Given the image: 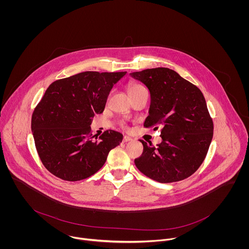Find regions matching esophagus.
Listing matches in <instances>:
<instances>
[{
	"mask_svg": "<svg viewBox=\"0 0 249 249\" xmlns=\"http://www.w3.org/2000/svg\"><path fill=\"white\" fill-rule=\"evenodd\" d=\"M129 141H132V139L129 137V136H124V139H123V142H129Z\"/></svg>",
	"mask_w": 249,
	"mask_h": 249,
	"instance_id": "1",
	"label": "esophagus"
}]
</instances>
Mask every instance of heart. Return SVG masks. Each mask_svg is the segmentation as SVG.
<instances>
[{
  "label": "heart",
  "mask_w": 249,
  "mask_h": 249,
  "mask_svg": "<svg viewBox=\"0 0 249 249\" xmlns=\"http://www.w3.org/2000/svg\"><path fill=\"white\" fill-rule=\"evenodd\" d=\"M142 90H145V88L139 84V83H136V82H131L129 85H128V95H132V94H135V93H138Z\"/></svg>",
  "instance_id": "1"
}]
</instances>
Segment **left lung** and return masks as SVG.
Returning a JSON list of instances; mask_svg holds the SVG:
<instances>
[{
  "label": "left lung",
  "instance_id": "8db88e82",
  "mask_svg": "<svg viewBox=\"0 0 249 249\" xmlns=\"http://www.w3.org/2000/svg\"><path fill=\"white\" fill-rule=\"evenodd\" d=\"M150 94L148 116L143 126H162L157 146L140 140L137 169L160 183L191 177L204 161L213 138V121L201 91L169 68L131 72ZM158 127H154L157 129Z\"/></svg>",
  "mask_w": 249,
  "mask_h": 249
}]
</instances>
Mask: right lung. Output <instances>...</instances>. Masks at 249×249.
I'll return each mask as SVG.
<instances>
[{"instance_id":"obj_1","label":"right lung","mask_w":249,"mask_h":249,"mask_svg":"<svg viewBox=\"0 0 249 249\" xmlns=\"http://www.w3.org/2000/svg\"><path fill=\"white\" fill-rule=\"evenodd\" d=\"M126 71H83L53 82L36 107L32 132L38 155L53 176L78 181L96 174L123 134L107 130L91 136L96 114L104 112L107 97Z\"/></svg>"}]
</instances>
